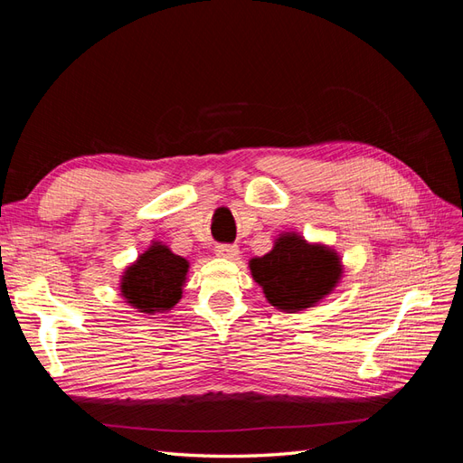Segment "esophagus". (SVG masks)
Returning <instances> with one entry per match:
<instances>
[{"instance_id":"obj_1","label":"esophagus","mask_w":463,"mask_h":463,"mask_svg":"<svg viewBox=\"0 0 463 463\" xmlns=\"http://www.w3.org/2000/svg\"><path fill=\"white\" fill-rule=\"evenodd\" d=\"M216 255L223 257V259H235L237 255H240V247H237V245H218Z\"/></svg>"}]
</instances>
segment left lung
I'll return each mask as SVG.
<instances>
[{
  "label": "left lung",
  "instance_id": "8db88e82",
  "mask_svg": "<svg viewBox=\"0 0 463 463\" xmlns=\"http://www.w3.org/2000/svg\"><path fill=\"white\" fill-rule=\"evenodd\" d=\"M249 269L266 301L286 313L320 303L344 274L342 259L332 247L309 243L296 232L279 233L270 253L250 259Z\"/></svg>",
  "mask_w": 463,
  "mask_h": 463
}]
</instances>
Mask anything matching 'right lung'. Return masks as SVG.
<instances>
[{
  "label": "right lung",
  "instance_id": "1",
  "mask_svg": "<svg viewBox=\"0 0 463 463\" xmlns=\"http://www.w3.org/2000/svg\"><path fill=\"white\" fill-rule=\"evenodd\" d=\"M189 272V260L172 249L152 241L121 276V298L145 315L167 313L179 303Z\"/></svg>",
  "mask_w": 463,
  "mask_h": 463
}]
</instances>
